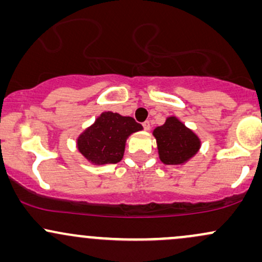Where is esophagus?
<instances>
[{
  "label": "esophagus",
  "instance_id": "esophagus-1",
  "mask_svg": "<svg viewBox=\"0 0 262 262\" xmlns=\"http://www.w3.org/2000/svg\"><path fill=\"white\" fill-rule=\"evenodd\" d=\"M143 128L145 129V130H149L150 129V122L149 121H145L143 123Z\"/></svg>",
  "mask_w": 262,
  "mask_h": 262
}]
</instances>
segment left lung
Listing matches in <instances>:
<instances>
[{
	"label": "left lung",
	"instance_id": "left-lung-1",
	"mask_svg": "<svg viewBox=\"0 0 262 262\" xmlns=\"http://www.w3.org/2000/svg\"><path fill=\"white\" fill-rule=\"evenodd\" d=\"M154 137L158 143L160 160L166 165L183 164L198 151L201 141L185 124L170 117L165 124L155 128Z\"/></svg>",
	"mask_w": 262,
	"mask_h": 262
}]
</instances>
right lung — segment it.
<instances>
[{
    "label": "right lung",
    "mask_w": 262,
    "mask_h": 262,
    "mask_svg": "<svg viewBox=\"0 0 262 262\" xmlns=\"http://www.w3.org/2000/svg\"><path fill=\"white\" fill-rule=\"evenodd\" d=\"M141 129L143 127L132 117L104 112L80 135L77 148L93 164H117L124 154L127 138Z\"/></svg>",
    "instance_id": "obj_1"
}]
</instances>
